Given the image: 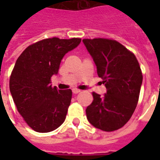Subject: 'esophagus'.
I'll return each mask as SVG.
<instances>
[{"label":"esophagus","instance_id":"34e87169","mask_svg":"<svg viewBox=\"0 0 160 160\" xmlns=\"http://www.w3.org/2000/svg\"><path fill=\"white\" fill-rule=\"evenodd\" d=\"M80 92H81V90H80V89H76V88H73V93H74V94L80 93Z\"/></svg>","mask_w":160,"mask_h":160}]
</instances>
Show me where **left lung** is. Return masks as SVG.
Instances as JSON below:
<instances>
[{"label": "left lung", "instance_id": "left-lung-1", "mask_svg": "<svg viewBox=\"0 0 160 160\" xmlns=\"http://www.w3.org/2000/svg\"><path fill=\"white\" fill-rule=\"evenodd\" d=\"M103 79L106 93L92 92L93 101L87 106V120L101 130L111 132L123 127L137 106L142 84L141 67L133 52L113 39H83Z\"/></svg>", "mask_w": 160, "mask_h": 160}]
</instances>
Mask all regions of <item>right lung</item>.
Instances as JSON below:
<instances>
[{
    "label": "right lung",
    "mask_w": 160,
    "mask_h": 160,
    "mask_svg": "<svg viewBox=\"0 0 160 160\" xmlns=\"http://www.w3.org/2000/svg\"><path fill=\"white\" fill-rule=\"evenodd\" d=\"M81 39L45 38L26 48L17 59L9 88L17 110L28 126L39 133L60 127L66 118L72 90H57L50 85L65 54Z\"/></svg>",
    "instance_id": "1"
}]
</instances>
